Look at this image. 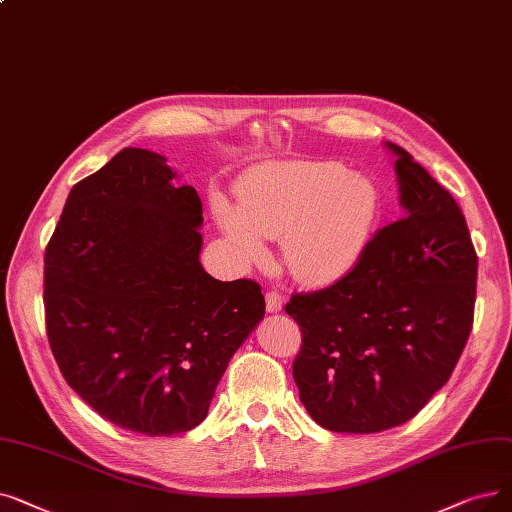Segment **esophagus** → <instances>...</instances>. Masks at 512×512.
<instances>
[{
  "label": "esophagus",
  "mask_w": 512,
  "mask_h": 512,
  "mask_svg": "<svg viewBox=\"0 0 512 512\" xmlns=\"http://www.w3.org/2000/svg\"><path fill=\"white\" fill-rule=\"evenodd\" d=\"M265 305H268L270 314H278V311L284 307V297L280 293H276V291L265 293Z\"/></svg>",
  "instance_id": "obj_1"
}]
</instances>
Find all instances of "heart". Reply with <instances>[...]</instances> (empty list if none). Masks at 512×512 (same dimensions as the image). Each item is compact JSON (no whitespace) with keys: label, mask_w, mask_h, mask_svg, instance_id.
I'll return each instance as SVG.
<instances>
[{"label":"heart","mask_w":512,"mask_h":512,"mask_svg":"<svg viewBox=\"0 0 512 512\" xmlns=\"http://www.w3.org/2000/svg\"><path fill=\"white\" fill-rule=\"evenodd\" d=\"M379 190L335 161H282L251 169L238 207L217 196L213 215L244 263L268 257L263 238H282L291 274L309 286L345 278L370 244Z\"/></svg>","instance_id":"1"}]
</instances>
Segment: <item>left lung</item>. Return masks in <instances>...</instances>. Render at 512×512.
Segmentation results:
<instances>
[{
    "label": "left lung",
    "instance_id": "left-lung-1",
    "mask_svg": "<svg viewBox=\"0 0 512 512\" xmlns=\"http://www.w3.org/2000/svg\"><path fill=\"white\" fill-rule=\"evenodd\" d=\"M385 146L404 217L374 234L345 278L286 303L303 335L299 399L337 433L414 418L448 383L473 326L477 253L466 219L412 154Z\"/></svg>",
    "mask_w": 512,
    "mask_h": 512
}]
</instances>
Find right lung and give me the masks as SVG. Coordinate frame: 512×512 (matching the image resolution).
Wrapping results in <instances>:
<instances>
[{
  "instance_id": "right-lung-1",
  "label": "right lung",
  "mask_w": 512,
  "mask_h": 512,
  "mask_svg": "<svg viewBox=\"0 0 512 512\" xmlns=\"http://www.w3.org/2000/svg\"><path fill=\"white\" fill-rule=\"evenodd\" d=\"M175 177L161 154L123 148L73 186L43 274L66 383L113 425L150 437L201 425L265 314L257 282L203 270V203Z\"/></svg>"
}]
</instances>
